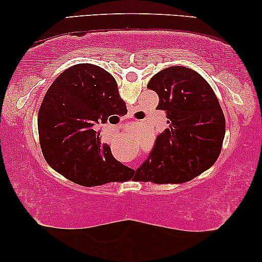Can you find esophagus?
<instances>
[{"label":"esophagus","mask_w":262,"mask_h":262,"mask_svg":"<svg viewBox=\"0 0 262 262\" xmlns=\"http://www.w3.org/2000/svg\"><path fill=\"white\" fill-rule=\"evenodd\" d=\"M127 118H131V114H128V116L126 117V119H127Z\"/></svg>","instance_id":"1"}]
</instances>
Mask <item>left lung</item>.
<instances>
[{
    "label": "left lung",
    "mask_w": 262,
    "mask_h": 262,
    "mask_svg": "<svg viewBox=\"0 0 262 262\" xmlns=\"http://www.w3.org/2000/svg\"><path fill=\"white\" fill-rule=\"evenodd\" d=\"M148 88L159 95L157 108L169 127L157 136L135 180L181 184L212 166L220 156L225 118L205 78L185 67H169L154 75Z\"/></svg>",
    "instance_id": "8db88e82"
}]
</instances>
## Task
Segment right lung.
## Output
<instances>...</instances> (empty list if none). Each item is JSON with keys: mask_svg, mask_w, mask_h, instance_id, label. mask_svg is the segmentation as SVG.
<instances>
[{"mask_svg": "<svg viewBox=\"0 0 262 262\" xmlns=\"http://www.w3.org/2000/svg\"><path fill=\"white\" fill-rule=\"evenodd\" d=\"M120 102L117 81L102 68L82 63L63 71L38 113L39 142L50 166L87 187L130 180L134 170L114 159L96 131Z\"/></svg>", "mask_w": 262, "mask_h": 262, "instance_id": "obj_1", "label": "right lung"}]
</instances>
